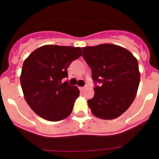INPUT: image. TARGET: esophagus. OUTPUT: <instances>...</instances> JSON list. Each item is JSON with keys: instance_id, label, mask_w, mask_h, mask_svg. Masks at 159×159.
<instances>
[{"instance_id": "obj_1", "label": "esophagus", "mask_w": 159, "mask_h": 159, "mask_svg": "<svg viewBox=\"0 0 159 159\" xmlns=\"http://www.w3.org/2000/svg\"><path fill=\"white\" fill-rule=\"evenodd\" d=\"M85 89H86V87H79V90L80 91H82H82H84Z\"/></svg>"}]
</instances>
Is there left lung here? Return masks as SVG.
Here are the masks:
<instances>
[{"label":"left lung","instance_id":"1","mask_svg":"<svg viewBox=\"0 0 159 159\" xmlns=\"http://www.w3.org/2000/svg\"><path fill=\"white\" fill-rule=\"evenodd\" d=\"M94 82V97L87 104L95 116L113 120L130 106L138 91L140 72L138 60L126 48L103 43L82 48Z\"/></svg>","mask_w":159,"mask_h":159}]
</instances>
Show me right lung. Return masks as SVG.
I'll use <instances>...</instances> for the list:
<instances>
[{
	"label": "right lung",
	"instance_id": "obj_1",
	"mask_svg": "<svg viewBox=\"0 0 159 159\" xmlns=\"http://www.w3.org/2000/svg\"><path fill=\"white\" fill-rule=\"evenodd\" d=\"M82 56L80 47L43 45L25 60L20 74L24 97L34 113L49 121H59L72 113L79 97L76 86L62 78L67 77V67Z\"/></svg>",
	"mask_w": 159,
	"mask_h": 159
}]
</instances>
